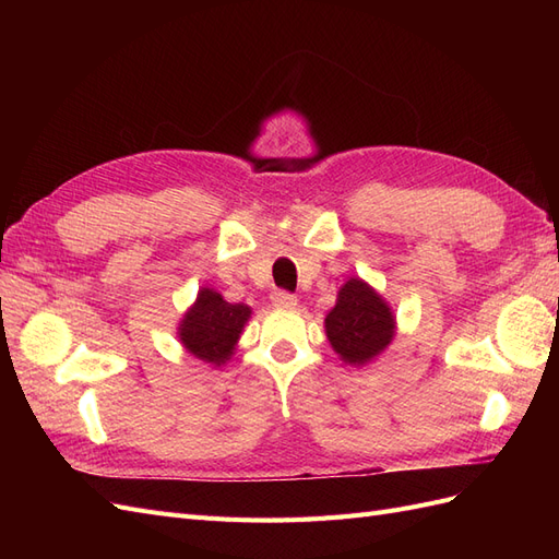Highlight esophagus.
<instances>
[{
    "mask_svg": "<svg viewBox=\"0 0 559 559\" xmlns=\"http://www.w3.org/2000/svg\"><path fill=\"white\" fill-rule=\"evenodd\" d=\"M270 300H273L275 308H282V310H292L298 306V298L289 292H275L273 296H270Z\"/></svg>",
    "mask_w": 559,
    "mask_h": 559,
    "instance_id": "34e87169",
    "label": "esophagus"
}]
</instances>
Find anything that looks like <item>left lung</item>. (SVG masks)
Wrapping results in <instances>:
<instances>
[{
    "instance_id": "left-lung-1",
    "label": "left lung",
    "mask_w": 559,
    "mask_h": 559,
    "mask_svg": "<svg viewBox=\"0 0 559 559\" xmlns=\"http://www.w3.org/2000/svg\"><path fill=\"white\" fill-rule=\"evenodd\" d=\"M324 329L341 361L364 368L392 345L396 314L366 280L349 277L337 289L335 306L324 319Z\"/></svg>"
}]
</instances>
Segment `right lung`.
I'll return each mask as SVG.
<instances>
[{"instance_id":"1","label":"right lung","mask_w":559,"mask_h":559,"mask_svg":"<svg viewBox=\"0 0 559 559\" xmlns=\"http://www.w3.org/2000/svg\"><path fill=\"white\" fill-rule=\"evenodd\" d=\"M249 317L251 308L245 302H228L212 286H200L193 306L179 319L177 337L191 357L224 366L238 349Z\"/></svg>"}]
</instances>
